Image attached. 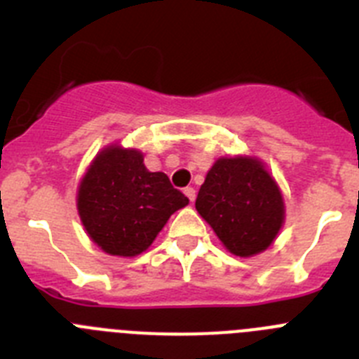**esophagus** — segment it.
Listing matches in <instances>:
<instances>
[{
	"label": "esophagus",
	"mask_w": 359,
	"mask_h": 359,
	"mask_svg": "<svg viewBox=\"0 0 359 359\" xmlns=\"http://www.w3.org/2000/svg\"><path fill=\"white\" fill-rule=\"evenodd\" d=\"M184 193H186V196L189 198V202H195V198H196L195 187H186V189H184Z\"/></svg>",
	"instance_id": "1"
}]
</instances>
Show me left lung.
Returning <instances> with one entry per match:
<instances>
[{
  "instance_id": "1",
  "label": "left lung",
  "mask_w": 359,
  "mask_h": 359,
  "mask_svg": "<svg viewBox=\"0 0 359 359\" xmlns=\"http://www.w3.org/2000/svg\"><path fill=\"white\" fill-rule=\"evenodd\" d=\"M196 210L230 253L251 257L266 250L283 223V198L257 159L216 161L196 196Z\"/></svg>"
}]
</instances>
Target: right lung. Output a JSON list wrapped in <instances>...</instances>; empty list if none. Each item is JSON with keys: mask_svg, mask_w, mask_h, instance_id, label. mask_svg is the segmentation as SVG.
Here are the masks:
<instances>
[{"mask_svg": "<svg viewBox=\"0 0 359 359\" xmlns=\"http://www.w3.org/2000/svg\"><path fill=\"white\" fill-rule=\"evenodd\" d=\"M189 203L163 172H149L138 150L108 147L78 191L90 239L109 255L134 257L152 244L168 217Z\"/></svg>", "mask_w": 359, "mask_h": 359, "instance_id": "1", "label": "right lung"}]
</instances>
